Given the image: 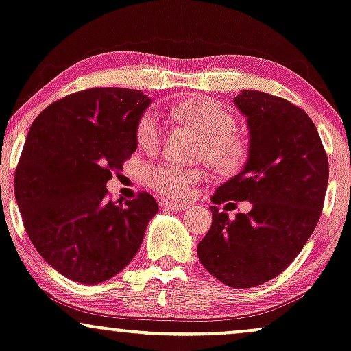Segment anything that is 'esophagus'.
I'll return each instance as SVG.
<instances>
[{"instance_id": "34e87169", "label": "esophagus", "mask_w": 351, "mask_h": 351, "mask_svg": "<svg viewBox=\"0 0 351 351\" xmlns=\"http://www.w3.org/2000/svg\"><path fill=\"white\" fill-rule=\"evenodd\" d=\"M160 206L165 208H171V210H174V212H182V210H186V208H189V204L171 202V200H164V202H160Z\"/></svg>"}]
</instances>
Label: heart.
<instances>
[{"label":"heart","instance_id":"heart-1","mask_svg":"<svg viewBox=\"0 0 351 351\" xmlns=\"http://www.w3.org/2000/svg\"><path fill=\"white\" fill-rule=\"evenodd\" d=\"M179 123L191 125L204 136L200 157L220 171H237L247 159V144L234 132L235 117L223 104L210 99L186 101L167 109ZM164 124L159 114L147 111L141 116L136 129L137 144L144 151H154L162 143ZM147 184L154 191L171 199H187L195 187L207 179L202 167H186L174 162L149 165Z\"/></svg>","mask_w":351,"mask_h":351}]
</instances>
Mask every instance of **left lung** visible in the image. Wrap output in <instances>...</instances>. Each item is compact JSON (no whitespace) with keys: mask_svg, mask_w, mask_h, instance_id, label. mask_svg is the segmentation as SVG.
<instances>
[{"mask_svg":"<svg viewBox=\"0 0 351 351\" xmlns=\"http://www.w3.org/2000/svg\"><path fill=\"white\" fill-rule=\"evenodd\" d=\"M234 104L249 128L242 172L212 195V227L197 245L202 265L232 289L282 274L317 227L328 184V157L303 109L262 90H240ZM249 199V215L228 219L217 205Z\"/></svg>","mask_w":351,"mask_h":351,"instance_id":"8db88e82","label":"left lung"}]
</instances>
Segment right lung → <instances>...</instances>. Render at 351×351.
I'll list each match as a JSON object with an SVG mask.
<instances>
[{"label":"right lung","mask_w":351,"mask_h":351,"mask_svg":"<svg viewBox=\"0 0 351 351\" xmlns=\"http://www.w3.org/2000/svg\"><path fill=\"white\" fill-rule=\"evenodd\" d=\"M151 102L137 89L93 88L53 102L31 124L14 197L34 249L71 280L94 285L119 274L159 212L147 192L123 206L106 189L137 149Z\"/></svg>","instance_id":"right-lung-1"}]
</instances>
